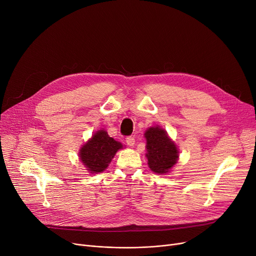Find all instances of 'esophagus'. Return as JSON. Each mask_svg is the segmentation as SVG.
<instances>
[{
    "instance_id": "34e87169",
    "label": "esophagus",
    "mask_w": 256,
    "mask_h": 256,
    "mask_svg": "<svg viewBox=\"0 0 256 256\" xmlns=\"http://www.w3.org/2000/svg\"><path fill=\"white\" fill-rule=\"evenodd\" d=\"M126 142L128 146H134V144H135V138H134L132 136H130V137H126Z\"/></svg>"
}]
</instances>
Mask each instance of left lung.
I'll return each mask as SVG.
<instances>
[{
	"label": "left lung",
	"mask_w": 256,
	"mask_h": 256,
	"mask_svg": "<svg viewBox=\"0 0 256 256\" xmlns=\"http://www.w3.org/2000/svg\"><path fill=\"white\" fill-rule=\"evenodd\" d=\"M144 135L150 168L158 174L168 172L178 162L176 145L168 138L167 132L158 126L147 130Z\"/></svg>",
	"instance_id": "obj_1"
}]
</instances>
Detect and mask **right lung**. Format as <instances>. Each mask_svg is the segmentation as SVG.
<instances>
[{
	"mask_svg": "<svg viewBox=\"0 0 256 256\" xmlns=\"http://www.w3.org/2000/svg\"><path fill=\"white\" fill-rule=\"evenodd\" d=\"M120 148H122L121 143L108 135L106 130H100L80 148V160L90 173H98L109 166Z\"/></svg>",
	"mask_w": 256,
	"mask_h": 256,
	"instance_id": "right-lung-1",
	"label": "right lung"
}]
</instances>
